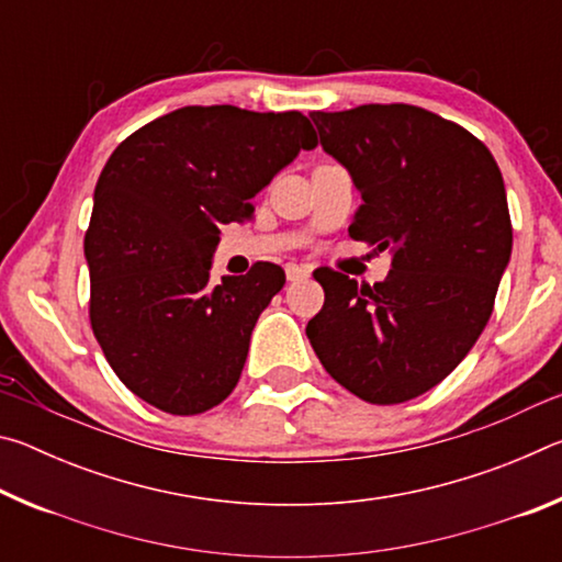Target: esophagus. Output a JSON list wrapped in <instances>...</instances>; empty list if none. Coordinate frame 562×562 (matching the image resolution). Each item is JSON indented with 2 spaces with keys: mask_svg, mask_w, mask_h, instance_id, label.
I'll use <instances>...</instances> for the list:
<instances>
[{
  "mask_svg": "<svg viewBox=\"0 0 562 562\" xmlns=\"http://www.w3.org/2000/svg\"><path fill=\"white\" fill-rule=\"evenodd\" d=\"M284 272H288V280L290 282H294V280H302V278H307V274L312 272V268L310 265H288V268H284Z\"/></svg>",
  "mask_w": 562,
  "mask_h": 562,
  "instance_id": "34e87169",
  "label": "esophagus"
}]
</instances>
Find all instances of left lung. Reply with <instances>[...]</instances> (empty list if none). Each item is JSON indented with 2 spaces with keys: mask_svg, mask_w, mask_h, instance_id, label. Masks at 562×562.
<instances>
[{
  "mask_svg": "<svg viewBox=\"0 0 562 562\" xmlns=\"http://www.w3.org/2000/svg\"><path fill=\"white\" fill-rule=\"evenodd\" d=\"M310 119L364 201L349 235L392 250L384 282L315 270L325 304L310 345L355 396L408 402L461 364L491 317L513 247L503 176L473 133L408 103Z\"/></svg>",
  "mask_w": 562,
  "mask_h": 562,
  "instance_id": "left-lung-1",
  "label": "left lung"
}]
</instances>
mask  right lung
I'll use <instances>...</instances> for the list:
<instances>
[{
    "label": "right lung",
    "instance_id": "add662e5",
    "mask_svg": "<svg viewBox=\"0 0 562 562\" xmlns=\"http://www.w3.org/2000/svg\"><path fill=\"white\" fill-rule=\"evenodd\" d=\"M315 146L300 111L186 106L106 160L83 237L89 317L113 372L150 406L193 416L231 396L284 270L255 262L213 288L221 225L247 221L250 198Z\"/></svg>",
    "mask_w": 562,
    "mask_h": 562
}]
</instances>
